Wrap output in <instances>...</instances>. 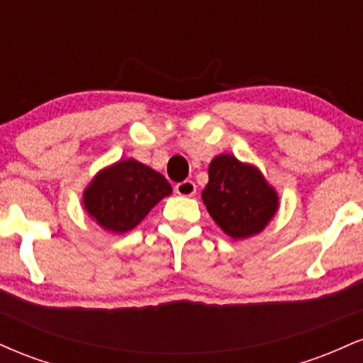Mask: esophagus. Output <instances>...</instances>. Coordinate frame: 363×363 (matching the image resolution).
I'll list each match as a JSON object with an SVG mask.
<instances>
[{"mask_svg": "<svg viewBox=\"0 0 363 363\" xmlns=\"http://www.w3.org/2000/svg\"><path fill=\"white\" fill-rule=\"evenodd\" d=\"M174 189L179 196H193L196 193V184L193 181H182L177 182Z\"/></svg>", "mask_w": 363, "mask_h": 363, "instance_id": "obj_1", "label": "esophagus"}]
</instances>
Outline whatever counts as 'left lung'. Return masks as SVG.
<instances>
[{
    "instance_id": "1",
    "label": "left lung",
    "mask_w": 363,
    "mask_h": 363,
    "mask_svg": "<svg viewBox=\"0 0 363 363\" xmlns=\"http://www.w3.org/2000/svg\"><path fill=\"white\" fill-rule=\"evenodd\" d=\"M201 196L211 218L234 239L261 232L278 208V196L259 170L232 155L211 160Z\"/></svg>"
}]
</instances>
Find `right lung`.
<instances>
[{"label":"right lung","mask_w":363,"mask_h":363,"mask_svg":"<svg viewBox=\"0 0 363 363\" xmlns=\"http://www.w3.org/2000/svg\"><path fill=\"white\" fill-rule=\"evenodd\" d=\"M172 187L162 174L136 160L102 170L83 194V205L106 230L124 234L138 225Z\"/></svg>","instance_id":"obj_1"}]
</instances>
